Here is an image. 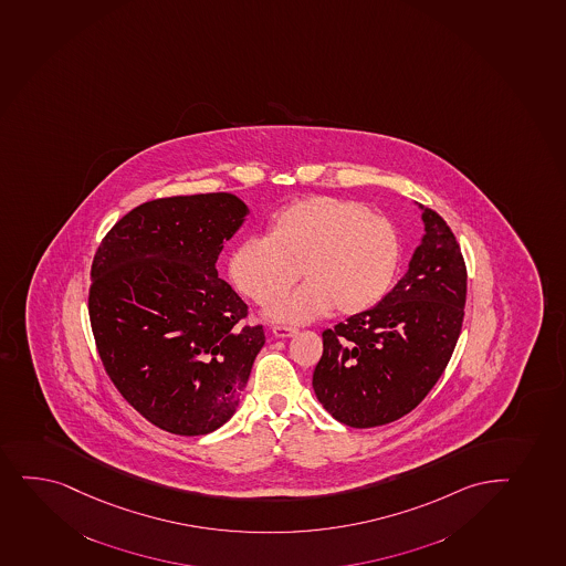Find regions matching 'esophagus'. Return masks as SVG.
<instances>
[{"mask_svg":"<svg viewBox=\"0 0 566 566\" xmlns=\"http://www.w3.org/2000/svg\"><path fill=\"white\" fill-rule=\"evenodd\" d=\"M271 333L276 338H290L295 337L298 331L295 327H286V325H274V327H271Z\"/></svg>","mask_w":566,"mask_h":566,"instance_id":"1","label":"esophagus"}]
</instances>
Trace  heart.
Instances as JSON below:
<instances>
[{
	"label": "heart",
	"instance_id": "b5f03b06",
	"mask_svg": "<svg viewBox=\"0 0 566 566\" xmlns=\"http://www.w3.org/2000/svg\"><path fill=\"white\" fill-rule=\"evenodd\" d=\"M399 235L388 218L356 199L311 196L274 217L271 233L250 235L233 250L229 274L247 297L268 305L297 282L303 286L268 311L282 324H308L337 308L369 311L394 282Z\"/></svg>",
	"mask_w": 566,
	"mask_h": 566
}]
</instances>
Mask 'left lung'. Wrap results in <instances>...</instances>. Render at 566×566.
<instances>
[{
    "mask_svg": "<svg viewBox=\"0 0 566 566\" xmlns=\"http://www.w3.org/2000/svg\"><path fill=\"white\" fill-rule=\"evenodd\" d=\"M421 237L408 271L370 311L325 329L312 388L344 426L391 423L418 407L458 344L467 269L448 223L423 205Z\"/></svg>",
    "mask_w": 566,
    "mask_h": 566,
    "instance_id": "8db88e82",
    "label": "left lung"
}]
</instances>
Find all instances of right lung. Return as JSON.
<instances>
[{
	"mask_svg": "<svg viewBox=\"0 0 566 566\" xmlns=\"http://www.w3.org/2000/svg\"><path fill=\"white\" fill-rule=\"evenodd\" d=\"M233 193L156 199L127 212L97 248L88 312L103 367L122 397L164 431L199 437L237 412L261 325L217 261L247 220Z\"/></svg>",
	"mask_w": 566,
	"mask_h": 566,
	"instance_id": "1",
	"label": "right lung"
}]
</instances>
